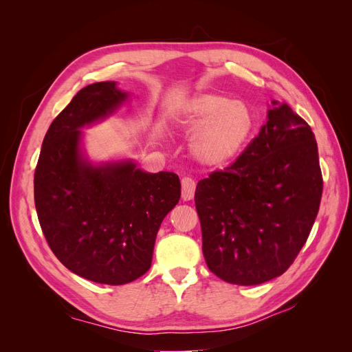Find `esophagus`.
<instances>
[{
  "mask_svg": "<svg viewBox=\"0 0 352 352\" xmlns=\"http://www.w3.org/2000/svg\"><path fill=\"white\" fill-rule=\"evenodd\" d=\"M195 195V182L190 177L182 179V199L190 201Z\"/></svg>",
  "mask_w": 352,
  "mask_h": 352,
  "instance_id": "1",
  "label": "esophagus"
}]
</instances>
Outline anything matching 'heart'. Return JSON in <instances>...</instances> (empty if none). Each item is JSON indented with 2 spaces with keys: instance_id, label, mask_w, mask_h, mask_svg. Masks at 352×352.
I'll return each instance as SVG.
<instances>
[{
  "instance_id": "obj_1",
  "label": "heart",
  "mask_w": 352,
  "mask_h": 352,
  "mask_svg": "<svg viewBox=\"0 0 352 352\" xmlns=\"http://www.w3.org/2000/svg\"><path fill=\"white\" fill-rule=\"evenodd\" d=\"M180 129L190 135L189 151L204 167L220 168L242 153L255 127L248 104L219 94L202 92L189 98L179 113Z\"/></svg>"
}]
</instances>
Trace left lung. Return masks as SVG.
<instances>
[{
  "label": "left lung",
  "mask_w": 352,
  "mask_h": 352,
  "mask_svg": "<svg viewBox=\"0 0 352 352\" xmlns=\"http://www.w3.org/2000/svg\"><path fill=\"white\" fill-rule=\"evenodd\" d=\"M267 122L232 166L195 190L208 269L233 285L283 274L310 235L323 179L311 127L272 101Z\"/></svg>",
  "instance_id": "obj_1"
}]
</instances>
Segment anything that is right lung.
Segmentation results:
<instances>
[{
  "mask_svg": "<svg viewBox=\"0 0 352 352\" xmlns=\"http://www.w3.org/2000/svg\"><path fill=\"white\" fill-rule=\"evenodd\" d=\"M127 95L116 82L80 89L51 123L34 177L50 248L70 272L104 285L150 270L160 225L180 198L172 172L146 173L132 160L94 164L85 155L82 127L113 114Z\"/></svg>",
  "mask_w": 352,
  "mask_h": 352,
  "instance_id": "add662e5",
  "label": "right lung"
}]
</instances>
